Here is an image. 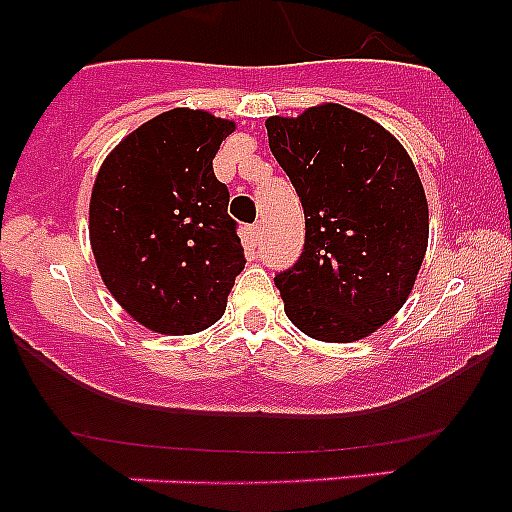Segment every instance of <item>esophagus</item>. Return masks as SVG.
Segmentation results:
<instances>
[{
  "label": "esophagus",
  "instance_id": "34e87169",
  "mask_svg": "<svg viewBox=\"0 0 512 512\" xmlns=\"http://www.w3.org/2000/svg\"><path fill=\"white\" fill-rule=\"evenodd\" d=\"M248 241H251L253 246H256V243L261 241V225H259V223L251 225V228H248Z\"/></svg>",
  "mask_w": 512,
  "mask_h": 512
}]
</instances>
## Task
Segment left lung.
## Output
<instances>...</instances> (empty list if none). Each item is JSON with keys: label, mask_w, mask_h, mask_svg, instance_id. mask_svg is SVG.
<instances>
[{"label": "left lung", "mask_w": 512, "mask_h": 512, "mask_svg": "<svg viewBox=\"0 0 512 512\" xmlns=\"http://www.w3.org/2000/svg\"><path fill=\"white\" fill-rule=\"evenodd\" d=\"M305 210V248L279 271L287 318L310 338H366L405 305L428 248V202L400 140L361 112L318 104L266 120Z\"/></svg>", "instance_id": "left-lung-1"}]
</instances>
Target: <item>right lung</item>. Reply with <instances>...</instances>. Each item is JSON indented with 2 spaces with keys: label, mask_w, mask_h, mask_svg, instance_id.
I'll return each mask as SVG.
<instances>
[{
  "label": "right lung",
  "mask_w": 512,
  "mask_h": 512,
  "mask_svg": "<svg viewBox=\"0 0 512 512\" xmlns=\"http://www.w3.org/2000/svg\"><path fill=\"white\" fill-rule=\"evenodd\" d=\"M235 122L161 112L104 158L89 202V241L104 287L140 325L189 336L225 312L246 266L228 187L212 158Z\"/></svg>",
  "instance_id": "right-lung-1"
}]
</instances>
